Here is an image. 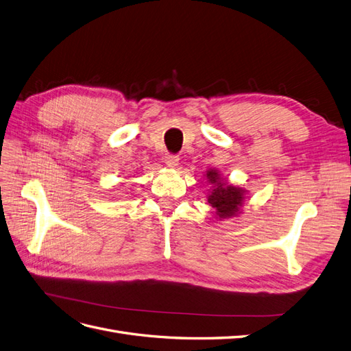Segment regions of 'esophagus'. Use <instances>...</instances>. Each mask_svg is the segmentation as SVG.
Returning a JSON list of instances; mask_svg holds the SVG:
<instances>
[{
    "instance_id": "34e87169",
    "label": "esophagus",
    "mask_w": 351,
    "mask_h": 351,
    "mask_svg": "<svg viewBox=\"0 0 351 351\" xmlns=\"http://www.w3.org/2000/svg\"><path fill=\"white\" fill-rule=\"evenodd\" d=\"M178 156H176V155H167L165 156V159H164V162L167 164V167H169V168H176L177 165H178Z\"/></svg>"
}]
</instances>
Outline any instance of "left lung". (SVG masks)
Returning <instances> with one entry per match:
<instances>
[{
  "instance_id": "8db88e82",
  "label": "left lung",
  "mask_w": 351,
  "mask_h": 351,
  "mask_svg": "<svg viewBox=\"0 0 351 351\" xmlns=\"http://www.w3.org/2000/svg\"><path fill=\"white\" fill-rule=\"evenodd\" d=\"M206 182L209 184L208 202L215 209L217 219H228L241 214V206L246 199L247 190L240 186L230 184L222 178L217 168H209L206 171Z\"/></svg>"
}]
</instances>
